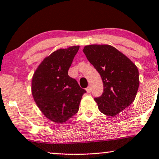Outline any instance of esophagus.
I'll list each match as a JSON object with an SVG mask.
<instances>
[{
    "instance_id": "obj_1",
    "label": "esophagus",
    "mask_w": 159,
    "mask_h": 159,
    "mask_svg": "<svg viewBox=\"0 0 159 159\" xmlns=\"http://www.w3.org/2000/svg\"><path fill=\"white\" fill-rule=\"evenodd\" d=\"M86 91L88 92V93H90L91 92V87L90 86H88V88H86Z\"/></svg>"
}]
</instances>
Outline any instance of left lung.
<instances>
[{
  "instance_id": "obj_1",
  "label": "left lung",
  "mask_w": 159,
  "mask_h": 159,
  "mask_svg": "<svg viewBox=\"0 0 159 159\" xmlns=\"http://www.w3.org/2000/svg\"><path fill=\"white\" fill-rule=\"evenodd\" d=\"M83 52L103 80V93L95 101L103 114L115 116L135 98L140 83L138 67L111 45H86Z\"/></svg>"
}]
</instances>
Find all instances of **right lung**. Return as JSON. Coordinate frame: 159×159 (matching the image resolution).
<instances>
[{"label":"right lung","mask_w":159,"mask_h":159,"mask_svg":"<svg viewBox=\"0 0 159 159\" xmlns=\"http://www.w3.org/2000/svg\"><path fill=\"white\" fill-rule=\"evenodd\" d=\"M79 45L54 51L41 62L32 80V93L37 106L48 119L62 124L77 114L86 93L68 71Z\"/></svg>","instance_id":"obj_1"}]
</instances>
